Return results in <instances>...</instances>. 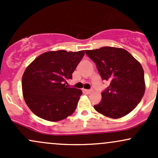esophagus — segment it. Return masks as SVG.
<instances>
[{
    "instance_id": "1",
    "label": "esophagus",
    "mask_w": 158,
    "mask_h": 158,
    "mask_svg": "<svg viewBox=\"0 0 158 158\" xmlns=\"http://www.w3.org/2000/svg\"><path fill=\"white\" fill-rule=\"evenodd\" d=\"M85 91L86 92L87 94H90L92 91H93V90H92V89H90V90H85Z\"/></svg>"
}]
</instances>
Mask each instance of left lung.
I'll use <instances>...</instances> for the list:
<instances>
[{"label":"left lung","instance_id":"1","mask_svg":"<svg viewBox=\"0 0 158 158\" xmlns=\"http://www.w3.org/2000/svg\"><path fill=\"white\" fill-rule=\"evenodd\" d=\"M85 53L97 65L102 80L109 86L102 92V100L94 106L97 111L117 119L132 111L145 93L144 71L141 64L122 48L103 47Z\"/></svg>","mask_w":158,"mask_h":158}]
</instances>
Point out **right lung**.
Wrapping results in <instances>:
<instances>
[{
	"label": "right lung",
	"mask_w": 158,
	"mask_h": 158,
	"mask_svg": "<svg viewBox=\"0 0 158 158\" xmlns=\"http://www.w3.org/2000/svg\"><path fill=\"white\" fill-rule=\"evenodd\" d=\"M85 55V50L46 52L27 67L22 77L24 101L36 116L45 120H61L77 108L81 90L67 81Z\"/></svg>",
	"instance_id": "1"
}]
</instances>
